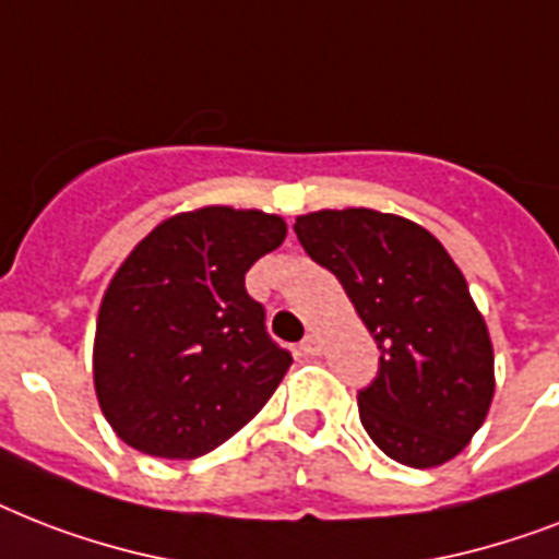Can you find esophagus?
<instances>
[{
	"mask_svg": "<svg viewBox=\"0 0 559 559\" xmlns=\"http://www.w3.org/2000/svg\"><path fill=\"white\" fill-rule=\"evenodd\" d=\"M300 349H302V355H320V337H317V334H308L306 341L300 343Z\"/></svg>",
	"mask_w": 559,
	"mask_h": 559,
	"instance_id": "esophagus-1",
	"label": "esophagus"
}]
</instances>
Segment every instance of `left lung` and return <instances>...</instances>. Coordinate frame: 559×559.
Segmentation results:
<instances>
[{"label": "left lung", "instance_id": "obj_1", "mask_svg": "<svg viewBox=\"0 0 559 559\" xmlns=\"http://www.w3.org/2000/svg\"><path fill=\"white\" fill-rule=\"evenodd\" d=\"M306 253L341 280L381 349L357 392L360 424L390 459L439 467L459 456L493 401V346L444 245L404 216L369 207L297 216Z\"/></svg>", "mask_w": 559, "mask_h": 559}]
</instances>
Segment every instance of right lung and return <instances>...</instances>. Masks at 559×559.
I'll return each instance as SVG.
<instances>
[{
    "label": "right lung",
    "mask_w": 559,
    "mask_h": 559,
    "mask_svg": "<svg viewBox=\"0 0 559 559\" xmlns=\"http://www.w3.org/2000/svg\"><path fill=\"white\" fill-rule=\"evenodd\" d=\"M285 234L283 216L210 204L164 218L120 262L92 369L97 404L129 448L204 456L274 395L292 355L267 337L245 274Z\"/></svg>",
    "instance_id": "1"
}]
</instances>
